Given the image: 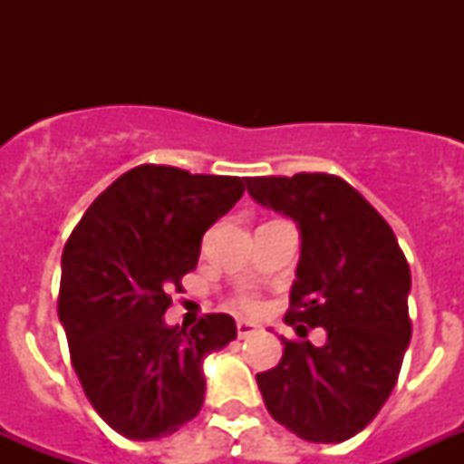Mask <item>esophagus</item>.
<instances>
[{"instance_id": "obj_1", "label": "esophagus", "mask_w": 464, "mask_h": 464, "mask_svg": "<svg viewBox=\"0 0 464 464\" xmlns=\"http://www.w3.org/2000/svg\"><path fill=\"white\" fill-rule=\"evenodd\" d=\"M236 330H238L240 339H247V337H255V334H260L262 327H260V324H255V323H247V320H238Z\"/></svg>"}]
</instances>
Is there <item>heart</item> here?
<instances>
[{
	"label": "heart",
	"mask_w": 464,
	"mask_h": 464,
	"mask_svg": "<svg viewBox=\"0 0 464 464\" xmlns=\"http://www.w3.org/2000/svg\"><path fill=\"white\" fill-rule=\"evenodd\" d=\"M236 304L243 310H255L257 308V298H255L253 294H240V296L236 298Z\"/></svg>",
	"instance_id": "heart-1"
}]
</instances>
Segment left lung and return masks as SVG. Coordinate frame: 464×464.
I'll return each instance as SVG.
<instances>
[{
    "mask_svg": "<svg viewBox=\"0 0 464 464\" xmlns=\"http://www.w3.org/2000/svg\"><path fill=\"white\" fill-rule=\"evenodd\" d=\"M255 202L296 221L301 260L286 323L298 337L323 327V346L282 337L284 356L257 373L269 414L310 443L366 429L395 388L411 339V275L388 221L337 175L246 178Z\"/></svg>",
    "mask_w": 464,
    "mask_h": 464,
    "instance_id": "1",
    "label": "left lung"
}]
</instances>
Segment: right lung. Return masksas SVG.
<instances>
[{"label": "right lung", "instance_id": "add662e5", "mask_svg": "<svg viewBox=\"0 0 464 464\" xmlns=\"http://www.w3.org/2000/svg\"><path fill=\"white\" fill-rule=\"evenodd\" d=\"M231 175L137 166L96 197L62 253L57 313L82 388L130 440L170 436L204 404V356L236 339V320L166 324L170 296L197 267L202 236L243 197Z\"/></svg>", "mask_w": 464, "mask_h": 464}]
</instances>
